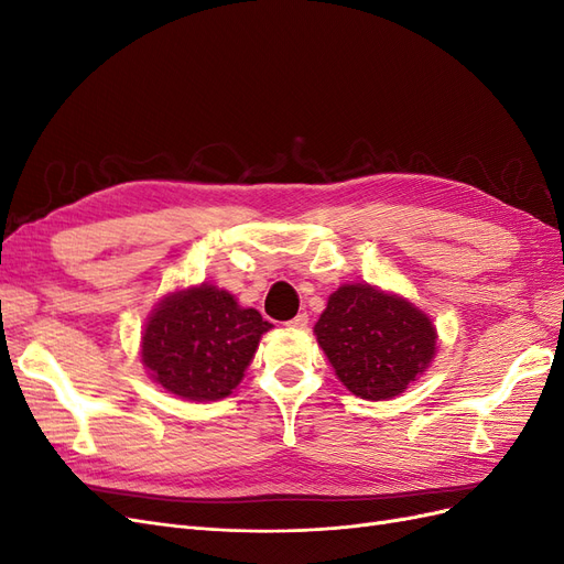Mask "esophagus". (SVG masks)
I'll use <instances>...</instances> for the list:
<instances>
[{
  "label": "esophagus",
  "mask_w": 564,
  "mask_h": 564,
  "mask_svg": "<svg viewBox=\"0 0 564 564\" xmlns=\"http://www.w3.org/2000/svg\"><path fill=\"white\" fill-rule=\"evenodd\" d=\"M289 329H305L308 327V313H299L294 319L286 322Z\"/></svg>",
  "instance_id": "obj_1"
}]
</instances>
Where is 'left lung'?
<instances>
[{"instance_id": "left-lung-1", "label": "left lung", "mask_w": 564, "mask_h": 564, "mask_svg": "<svg viewBox=\"0 0 564 564\" xmlns=\"http://www.w3.org/2000/svg\"><path fill=\"white\" fill-rule=\"evenodd\" d=\"M317 344L338 381L362 400L404 392L435 357L431 317L398 294L371 284H344L315 324Z\"/></svg>"}]
</instances>
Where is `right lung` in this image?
<instances>
[{"mask_svg": "<svg viewBox=\"0 0 564 564\" xmlns=\"http://www.w3.org/2000/svg\"><path fill=\"white\" fill-rule=\"evenodd\" d=\"M272 327L259 311L202 282L164 296L141 336L150 379L193 402H214L240 386L261 336Z\"/></svg>", "mask_w": 564, "mask_h": 564, "instance_id": "1", "label": "right lung"}]
</instances>
